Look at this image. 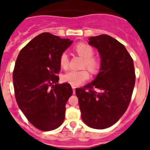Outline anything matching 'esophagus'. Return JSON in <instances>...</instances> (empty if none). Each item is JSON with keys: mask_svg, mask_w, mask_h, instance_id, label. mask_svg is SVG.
<instances>
[{"mask_svg": "<svg viewBox=\"0 0 150 150\" xmlns=\"http://www.w3.org/2000/svg\"><path fill=\"white\" fill-rule=\"evenodd\" d=\"M72 88H73V91H74V93H75V89H76V86H72Z\"/></svg>", "mask_w": 150, "mask_h": 150, "instance_id": "1", "label": "esophagus"}]
</instances>
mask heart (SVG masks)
Wrapping results in <instances>:
<instances>
[{
	"instance_id": "obj_1",
	"label": "heart",
	"mask_w": 150,
	"mask_h": 150,
	"mask_svg": "<svg viewBox=\"0 0 150 150\" xmlns=\"http://www.w3.org/2000/svg\"><path fill=\"white\" fill-rule=\"evenodd\" d=\"M74 50L78 55L84 59L83 64V67H86L91 74H95L98 73L100 68V62L99 59L93 56L95 54V50L92 46L87 43H79L76 45ZM59 64L63 69H67L68 67L69 59L67 53L63 52L60 55ZM88 78H89V74L86 69L80 71L71 70L64 75L63 80L75 86H79L88 80Z\"/></svg>"
}]
</instances>
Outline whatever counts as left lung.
<instances>
[{"label": "left lung", "mask_w": 150, "mask_h": 150, "mask_svg": "<svg viewBox=\"0 0 150 150\" xmlns=\"http://www.w3.org/2000/svg\"><path fill=\"white\" fill-rule=\"evenodd\" d=\"M88 40L100 54V69L91 83L76 88V95L83 122L92 128L104 129L120 120L129 105L134 67L124 45L110 36L101 34Z\"/></svg>", "instance_id": "obj_1"}]
</instances>
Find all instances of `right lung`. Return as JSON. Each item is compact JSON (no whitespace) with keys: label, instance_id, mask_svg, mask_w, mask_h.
I'll return each mask as SVG.
<instances>
[{"label":"right lung","instance_id":"right-lung-1","mask_svg":"<svg viewBox=\"0 0 150 150\" xmlns=\"http://www.w3.org/2000/svg\"><path fill=\"white\" fill-rule=\"evenodd\" d=\"M73 43L45 32L20 51L13 71L16 100L28 120L41 131L59 128L65 117V105L72 95L69 83L59 84V57Z\"/></svg>","mask_w":150,"mask_h":150}]
</instances>
